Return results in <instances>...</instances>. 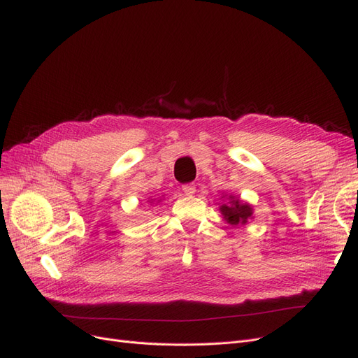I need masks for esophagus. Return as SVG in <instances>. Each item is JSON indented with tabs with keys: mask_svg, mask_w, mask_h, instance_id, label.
<instances>
[{
	"mask_svg": "<svg viewBox=\"0 0 358 358\" xmlns=\"http://www.w3.org/2000/svg\"><path fill=\"white\" fill-rule=\"evenodd\" d=\"M182 191H183V194H185V196L192 197L194 194H196V185H192V183H187V185L182 187Z\"/></svg>",
	"mask_w": 358,
	"mask_h": 358,
	"instance_id": "obj_1",
	"label": "esophagus"
}]
</instances>
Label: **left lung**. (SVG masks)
I'll return each mask as SVG.
<instances>
[{
	"label": "left lung",
	"instance_id": "1",
	"mask_svg": "<svg viewBox=\"0 0 358 358\" xmlns=\"http://www.w3.org/2000/svg\"><path fill=\"white\" fill-rule=\"evenodd\" d=\"M225 196V201L220 206V212L227 224L233 227L246 225L254 218V208L248 201H243L241 197H236L233 194Z\"/></svg>",
	"mask_w": 358,
	"mask_h": 358
}]
</instances>
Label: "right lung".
Here are the masks:
<instances>
[{"instance_id":"obj_1","label":"right lung","mask_w":358,"mask_h":358,"mask_svg":"<svg viewBox=\"0 0 358 358\" xmlns=\"http://www.w3.org/2000/svg\"><path fill=\"white\" fill-rule=\"evenodd\" d=\"M150 203H154V201H152V200H150ZM157 203H159V200H158V201H157Z\"/></svg>"}]
</instances>
